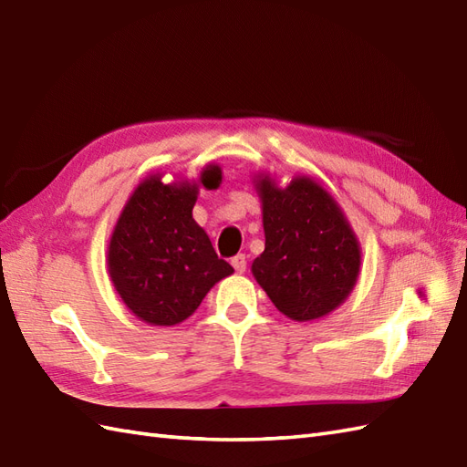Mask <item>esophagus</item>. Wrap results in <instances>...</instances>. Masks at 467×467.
<instances>
[{"instance_id": "1", "label": "esophagus", "mask_w": 467, "mask_h": 467, "mask_svg": "<svg viewBox=\"0 0 467 467\" xmlns=\"http://www.w3.org/2000/svg\"><path fill=\"white\" fill-rule=\"evenodd\" d=\"M231 265H233V268H234L238 274H243V272L246 270V256H244V254H236V256H233Z\"/></svg>"}]
</instances>
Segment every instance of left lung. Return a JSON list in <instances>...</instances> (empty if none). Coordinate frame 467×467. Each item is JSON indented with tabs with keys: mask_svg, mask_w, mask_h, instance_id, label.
Masks as SVG:
<instances>
[{
	"mask_svg": "<svg viewBox=\"0 0 467 467\" xmlns=\"http://www.w3.org/2000/svg\"><path fill=\"white\" fill-rule=\"evenodd\" d=\"M265 253L253 262L272 304L296 321L333 312L357 282L361 250L337 202L312 179L258 183Z\"/></svg>",
	"mask_w": 467,
	"mask_h": 467,
	"instance_id": "8db88e82",
	"label": "left lung"
}]
</instances>
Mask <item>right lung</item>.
<instances>
[{
    "mask_svg": "<svg viewBox=\"0 0 467 467\" xmlns=\"http://www.w3.org/2000/svg\"><path fill=\"white\" fill-rule=\"evenodd\" d=\"M201 183L219 187V167H207ZM195 201L197 185H163L160 177H150L119 214L109 270L119 297L146 324L187 319L213 285L234 272L193 221Z\"/></svg>",
    "mask_w": 467,
    "mask_h": 467,
    "instance_id": "obj_1",
    "label": "right lung"
}]
</instances>
